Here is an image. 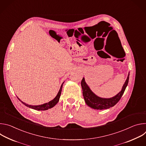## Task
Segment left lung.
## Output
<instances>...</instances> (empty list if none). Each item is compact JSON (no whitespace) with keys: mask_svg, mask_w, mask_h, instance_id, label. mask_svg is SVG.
<instances>
[{"mask_svg":"<svg viewBox=\"0 0 146 146\" xmlns=\"http://www.w3.org/2000/svg\"><path fill=\"white\" fill-rule=\"evenodd\" d=\"M129 78V73L128 76L127 80L125 81V84L122 87L121 91L119 92L115 96L109 99L101 98L95 95L91 91L89 87L87 85L86 82H85L84 78H83L82 79L81 84L82 89L83 96H84L86 104L91 108L94 109H97V110L107 109L113 107L114 105H116V104L118 103V102L121 98L128 84Z\"/></svg>","mask_w":146,"mask_h":146,"instance_id":"left-lung-1","label":"left lung"}]
</instances>
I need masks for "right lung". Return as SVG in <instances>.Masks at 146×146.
Here are the masks:
<instances>
[{
	"label": "right lung",
	"mask_w": 146,
	"mask_h": 146,
	"mask_svg": "<svg viewBox=\"0 0 146 146\" xmlns=\"http://www.w3.org/2000/svg\"><path fill=\"white\" fill-rule=\"evenodd\" d=\"M62 85H63V84H62L60 88V90L56 95V96L52 100H51L50 102L47 103H45V104H43V105H38V106H32V105H28V104H26L25 103H24L23 102H22L21 100L19 99H18L24 105H25L26 106L28 107V108H30L31 109H35V110H48L49 109H51L52 108H53L56 104L59 101V98H60V94H61V91H62Z\"/></svg>",
	"instance_id": "1"
}]
</instances>
